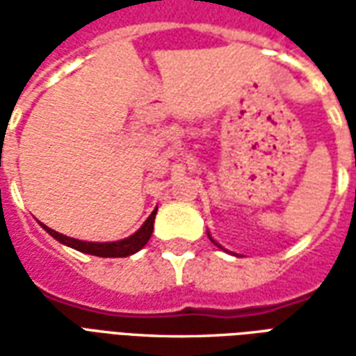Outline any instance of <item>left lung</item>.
<instances>
[{"label": "left lung", "mask_w": 356, "mask_h": 356, "mask_svg": "<svg viewBox=\"0 0 356 356\" xmlns=\"http://www.w3.org/2000/svg\"><path fill=\"white\" fill-rule=\"evenodd\" d=\"M217 246H219V244H217Z\"/></svg>", "instance_id": "obj_1"}]
</instances>
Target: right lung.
I'll return each instance as SVG.
<instances>
[{
  "label": "right lung",
  "instance_id": "obj_1",
  "mask_svg": "<svg viewBox=\"0 0 356 356\" xmlns=\"http://www.w3.org/2000/svg\"><path fill=\"white\" fill-rule=\"evenodd\" d=\"M154 217L156 209L150 213V217L145 221V225L140 227L139 231L131 234L129 238L118 240V242H102V244H99V242H83V240L68 238L65 234H58L57 231L45 227L43 223L42 227L49 232L53 238H57L60 244H66V246L74 248L78 252H83V254L97 255V257H127V255L139 252L140 248L145 246L148 240H150V234H152V229H154Z\"/></svg>",
  "mask_w": 356,
  "mask_h": 356
}]
</instances>
